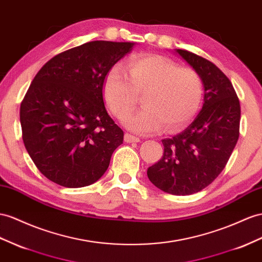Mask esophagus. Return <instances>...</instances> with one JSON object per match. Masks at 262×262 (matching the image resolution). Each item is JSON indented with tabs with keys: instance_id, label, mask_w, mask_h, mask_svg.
Returning a JSON list of instances; mask_svg holds the SVG:
<instances>
[{
	"instance_id": "obj_1",
	"label": "esophagus",
	"mask_w": 262,
	"mask_h": 262,
	"mask_svg": "<svg viewBox=\"0 0 262 262\" xmlns=\"http://www.w3.org/2000/svg\"><path fill=\"white\" fill-rule=\"evenodd\" d=\"M124 139H125L126 143H138V142H140V139L138 137L134 136V135H132V134H128V133L125 134Z\"/></svg>"
}]
</instances>
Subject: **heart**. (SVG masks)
<instances>
[{
  "instance_id": "obj_1",
  "label": "heart",
  "mask_w": 262,
  "mask_h": 262,
  "mask_svg": "<svg viewBox=\"0 0 262 262\" xmlns=\"http://www.w3.org/2000/svg\"><path fill=\"white\" fill-rule=\"evenodd\" d=\"M103 94L114 116L123 119L135 108L143 94V108L124 120L140 135H155L165 127L178 132L197 114L203 99V80L191 67H179L159 55L132 59L127 72L115 65L104 79Z\"/></svg>"
}]
</instances>
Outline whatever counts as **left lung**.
I'll return each instance as SVG.
<instances>
[{"label": "left lung", "instance_id": "8db88e82", "mask_svg": "<svg viewBox=\"0 0 262 262\" xmlns=\"http://www.w3.org/2000/svg\"><path fill=\"white\" fill-rule=\"evenodd\" d=\"M176 53L203 80V108L185 130L162 140L164 155L147 176L160 190L185 196L206 188L225 168L239 137L240 103L229 78L213 63L185 50Z\"/></svg>", "mask_w": 262, "mask_h": 262}]
</instances>
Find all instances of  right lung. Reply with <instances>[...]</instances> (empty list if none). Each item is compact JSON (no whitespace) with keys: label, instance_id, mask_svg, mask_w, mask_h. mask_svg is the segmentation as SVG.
I'll return each mask as SVG.
<instances>
[{"label":"right lung","instance_id":"1","mask_svg":"<svg viewBox=\"0 0 262 262\" xmlns=\"http://www.w3.org/2000/svg\"><path fill=\"white\" fill-rule=\"evenodd\" d=\"M130 42L94 41L51 58L38 71L19 110L25 148L51 182L92 185L110 166L124 132L107 113V73L133 50Z\"/></svg>","mask_w":262,"mask_h":262}]
</instances>
